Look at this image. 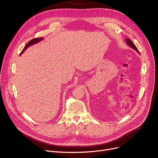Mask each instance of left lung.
<instances>
[{
  "label": "left lung",
  "mask_w": 158,
  "mask_h": 158,
  "mask_svg": "<svg viewBox=\"0 0 158 158\" xmlns=\"http://www.w3.org/2000/svg\"><path fill=\"white\" fill-rule=\"evenodd\" d=\"M126 44L128 45L129 47H131V48H132L133 49H134L135 51H137L138 53L139 54V52L138 49H137V48L136 47V46H135V45L132 42V41L129 39H126Z\"/></svg>",
  "instance_id": "8db88e82"
}]
</instances>
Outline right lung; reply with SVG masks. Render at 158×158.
<instances>
[{
	"mask_svg": "<svg viewBox=\"0 0 158 158\" xmlns=\"http://www.w3.org/2000/svg\"><path fill=\"white\" fill-rule=\"evenodd\" d=\"M43 39H44V38H43V37L35 38V39H34L31 40V41H29V42L26 44V47L24 48V49L22 50V51L20 52V55H21L22 53H23V52L26 50V49H27L29 47H30V46H32V45H34V44H37V43H38V42H40V41H41V40H42Z\"/></svg>",
	"mask_w": 158,
	"mask_h": 158,
	"instance_id": "1",
	"label": "right lung"
}]
</instances>
